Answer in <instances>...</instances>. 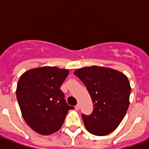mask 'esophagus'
<instances>
[{
  "instance_id": "34e87169",
  "label": "esophagus",
  "mask_w": 149,
  "mask_h": 149,
  "mask_svg": "<svg viewBox=\"0 0 149 149\" xmlns=\"http://www.w3.org/2000/svg\"><path fill=\"white\" fill-rule=\"evenodd\" d=\"M80 107H81V106H80V104H77L75 106V109L77 110H80Z\"/></svg>"
}]
</instances>
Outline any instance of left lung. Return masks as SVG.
<instances>
[{
  "label": "left lung",
  "mask_w": 149,
  "mask_h": 149,
  "mask_svg": "<svg viewBox=\"0 0 149 149\" xmlns=\"http://www.w3.org/2000/svg\"><path fill=\"white\" fill-rule=\"evenodd\" d=\"M86 86L93 103L89 116L82 114L86 130L96 136L113 132L129 107L131 86L127 76L115 69L93 65L74 72Z\"/></svg>",
  "instance_id": "obj_1"
}]
</instances>
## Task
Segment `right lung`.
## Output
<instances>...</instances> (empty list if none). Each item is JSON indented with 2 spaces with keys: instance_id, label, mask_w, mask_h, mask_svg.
<instances>
[{
  "instance_id": "obj_1",
  "label": "right lung",
  "mask_w": 149,
  "mask_h": 149,
  "mask_svg": "<svg viewBox=\"0 0 149 149\" xmlns=\"http://www.w3.org/2000/svg\"><path fill=\"white\" fill-rule=\"evenodd\" d=\"M68 73V69L57 67H39L25 72L18 80L16 97L22 116L38 134L56 132L68 110L74 109L60 89Z\"/></svg>"
}]
</instances>
